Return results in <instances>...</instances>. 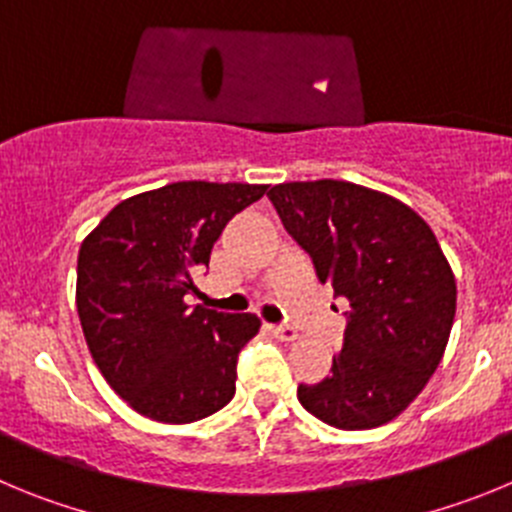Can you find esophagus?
Wrapping results in <instances>:
<instances>
[{
	"mask_svg": "<svg viewBox=\"0 0 512 512\" xmlns=\"http://www.w3.org/2000/svg\"><path fill=\"white\" fill-rule=\"evenodd\" d=\"M275 336H278L280 342H296L298 339V331L293 326H270Z\"/></svg>",
	"mask_w": 512,
	"mask_h": 512,
	"instance_id": "34e87169",
	"label": "esophagus"
}]
</instances>
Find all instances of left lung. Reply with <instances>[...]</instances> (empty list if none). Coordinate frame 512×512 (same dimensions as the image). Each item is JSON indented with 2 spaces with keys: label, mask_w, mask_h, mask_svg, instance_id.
<instances>
[{
  "label": "left lung",
  "mask_w": 512,
  "mask_h": 512,
  "mask_svg": "<svg viewBox=\"0 0 512 512\" xmlns=\"http://www.w3.org/2000/svg\"><path fill=\"white\" fill-rule=\"evenodd\" d=\"M267 199L352 306L331 375L301 382L298 400L342 431L393 421L426 388L454 324L457 280L439 239L408 204L349 181L278 183Z\"/></svg>",
  "instance_id": "left-lung-1"
}]
</instances>
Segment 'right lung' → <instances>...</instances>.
Wrapping results in <instances>:
<instances>
[{"label":"right lung","mask_w":512,"mask_h":512,"mask_svg":"<svg viewBox=\"0 0 512 512\" xmlns=\"http://www.w3.org/2000/svg\"><path fill=\"white\" fill-rule=\"evenodd\" d=\"M257 183L178 181L119 201L81 242L76 308L109 388L158 423L201 421L237 390V354L260 331L255 313L186 303L193 275Z\"/></svg>","instance_id":"obj_1"}]
</instances>
